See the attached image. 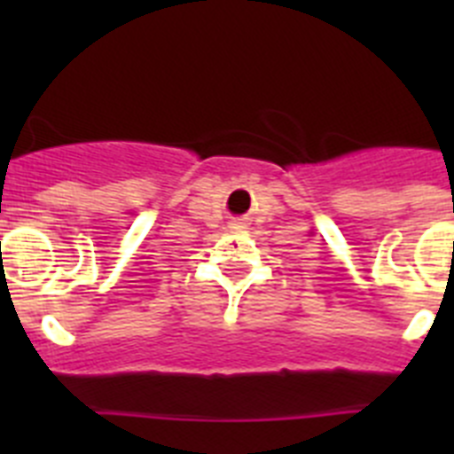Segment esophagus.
<instances>
[{"label": "esophagus", "mask_w": 454, "mask_h": 454, "mask_svg": "<svg viewBox=\"0 0 454 454\" xmlns=\"http://www.w3.org/2000/svg\"><path fill=\"white\" fill-rule=\"evenodd\" d=\"M236 230H239V224H236Z\"/></svg>", "instance_id": "34e87169"}]
</instances>
